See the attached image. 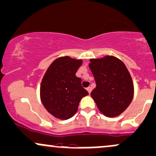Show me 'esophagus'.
Listing matches in <instances>:
<instances>
[{
	"label": "esophagus",
	"instance_id": "esophagus-1",
	"mask_svg": "<svg viewBox=\"0 0 156 156\" xmlns=\"http://www.w3.org/2000/svg\"><path fill=\"white\" fill-rule=\"evenodd\" d=\"M87 89V91H88V94H90L91 92V90H92V88H91V87H88V88H86Z\"/></svg>",
	"mask_w": 156,
	"mask_h": 156
}]
</instances>
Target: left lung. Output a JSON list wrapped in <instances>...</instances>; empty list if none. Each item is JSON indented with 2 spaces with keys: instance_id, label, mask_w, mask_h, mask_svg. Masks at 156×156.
Returning <instances> with one entry per match:
<instances>
[{
  "instance_id": "8db88e82",
  "label": "left lung",
  "mask_w": 156,
  "mask_h": 156,
  "mask_svg": "<svg viewBox=\"0 0 156 156\" xmlns=\"http://www.w3.org/2000/svg\"><path fill=\"white\" fill-rule=\"evenodd\" d=\"M96 83L91 98L105 116L115 118L131 103L134 85L124 63L113 56L91 58L89 63Z\"/></svg>"
}]
</instances>
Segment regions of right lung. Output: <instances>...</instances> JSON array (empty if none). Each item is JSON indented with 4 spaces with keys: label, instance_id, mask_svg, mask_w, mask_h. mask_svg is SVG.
I'll use <instances>...</instances> for the list:
<instances>
[{
    "label": "right lung",
    "instance_id": "add662e5",
    "mask_svg": "<svg viewBox=\"0 0 156 156\" xmlns=\"http://www.w3.org/2000/svg\"><path fill=\"white\" fill-rule=\"evenodd\" d=\"M82 59L62 56L55 59L45 72L40 86V98L47 111L60 120L71 118L79 103L88 92L82 86L76 72Z\"/></svg>",
    "mask_w": 156,
    "mask_h": 156
}]
</instances>
